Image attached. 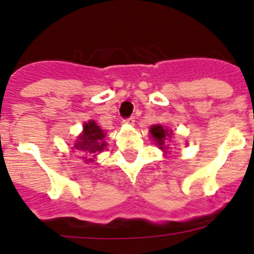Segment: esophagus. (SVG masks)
Listing matches in <instances>:
<instances>
[{"mask_svg":"<svg viewBox=\"0 0 254 254\" xmlns=\"http://www.w3.org/2000/svg\"><path fill=\"white\" fill-rule=\"evenodd\" d=\"M133 122H135V117L131 116L129 117V118H125L123 123H125V124H133Z\"/></svg>","mask_w":254,"mask_h":254,"instance_id":"1","label":"esophagus"}]
</instances>
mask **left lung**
<instances>
[{"instance_id": "left-lung-1", "label": "left lung", "mask_w": 254, "mask_h": 254, "mask_svg": "<svg viewBox=\"0 0 254 254\" xmlns=\"http://www.w3.org/2000/svg\"><path fill=\"white\" fill-rule=\"evenodd\" d=\"M150 135H152L153 140L157 142V144L160 149H166V140L170 137V133L166 129H164L161 125H153L150 127Z\"/></svg>"}]
</instances>
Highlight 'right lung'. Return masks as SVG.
<instances>
[{"instance_id": "add662e5", "label": "right lung", "mask_w": 254, "mask_h": 254, "mask_svg": "<svg viewBox=\"0 0 254 254\" xmlns=\"http://www.w3.org/2000/svg\"><path fill=\"white\" fill-rule=\"evenodd\" d=\"M105 133L102 129H100L99 125L94 121H89L85 123L83 127V133L78 137V140L74 143V148L82 152L86 153V154H93L96 155L97 153L101 152L105 149L106 142H105ZM88 161H93V159H89Z\"/></svg>"}]
</instances>
